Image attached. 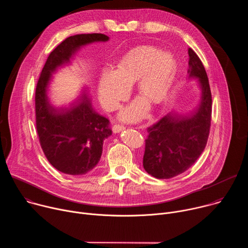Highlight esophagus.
I'll return each mask as SVG.
<instances>
[{"label": "esophagus", "instance_id": "1", "mask_svg": "<svg viewBox=\"0 0 248 248\" xmlns=\"http://www.w3.org/2000/svg\"><path fill=\"white\" fill-rule=\"evenodd\" d=\"M124 129H125V126L123 125V124H114V125H113V131H114L115 133L120 132V131H122V130H124Z\"/></svg>", "mask_w": 248, "mask_h": 248}]
</instances>
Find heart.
Wrapping results in <instances>:
<instances>
[{"instance_id": "1", "label": "heart", "mask_w": 248, "mask_h": 248, "mask_svg": "<svg viewBox=\"0 0 248 248\" xmlns=\"http://www.w3.org/2000/svg\"><path fill=\"white\" fill-rule=\"evenodd\" d=\"M176 75V62L169 53L152 46H140L127 53L117 68L106 66L101 73L98 93L107 110L117 109L127 99L131 84L137 80V92L141 98L124 108L120 114L126 122L145 117L149 104L164 102L171 89Z\"/></svg>"}]
</instances>
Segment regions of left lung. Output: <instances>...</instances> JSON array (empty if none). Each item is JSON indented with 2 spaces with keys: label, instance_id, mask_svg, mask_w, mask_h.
Instances as JSON below:
<instances>
[{
  "label": "left lung",
  "instance_id": "1",
  "mask_svg": "<svg viewBox=\"0 0 248 248\" xmlns=\"http://www.w3.org/2000/svg\"><path fill=\"white\" fill-rule=\"evenodd\" d=\"M188 55L187 74L197 79L201 101L190 115L169 113L147 127L143 167L156 179H171L188 170L207 144L212 117L209 80L201 60L191 48Z\"/></svg>",
  "mask_w": 248,
  "mask_h": 248
}]
</instances>
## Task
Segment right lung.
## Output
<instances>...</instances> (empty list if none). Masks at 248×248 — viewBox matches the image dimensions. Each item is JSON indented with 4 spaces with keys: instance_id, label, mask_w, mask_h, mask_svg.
<instances>
[{
    "instance_id": "add662e5",
    "label": "right lung",
    "mask_w": 248,
    "mask_h": 248,
    "mask_svg": "<svg viewBox=\"0 0 248 248\" xmlns=\"http://www.w3.org/2000/svg\"><path fill=\"white\" fill-rule=\"evenodd\" d=\"M108 40L107 35L101 33L67 37L50 53L37 81L35 117L39 142L50 164L63 173L80 175L93 170L112 129L110 121L95 112L87 93L69 106H54L47 93L49 80L56 68L67 62L81 46Z\"/></svg>"
}]
</instances>
